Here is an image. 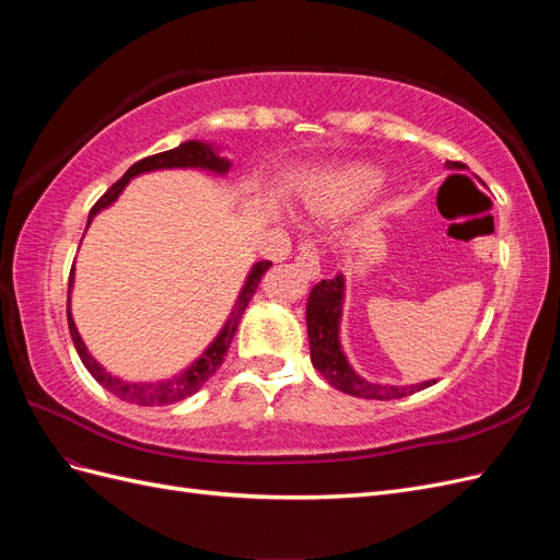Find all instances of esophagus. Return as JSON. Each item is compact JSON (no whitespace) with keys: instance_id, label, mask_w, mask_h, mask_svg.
<instances>
[{"instance_id":"34e87169","label":"esophagus","mask_w":560,"mask_h":560,"mask_svg":"<svg viewBox=\"0 0 560 560\" xmlns=\"http://www.w3.org/2000/svg\"><path fill=\"white\" fill-rule=\"evenodd\" d=\"M296 268L301 270L306 278H317L322 273V264H319V252L315 245L306 243L296 254Z\"/></svg>"}]
</instances>
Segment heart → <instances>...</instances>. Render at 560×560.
<instances>
[{
	"label": "heart",
	"instance_id": "heart-1",
	"mask_svg": "<svg viewBox=\"0 0 560 560\" xmlns=\"http://www.w3.org/2000/svg\"><path fill=\"white\" fill-rule=\"evenodd\" d=\"M381 182L378 171L371 165H350L346 171L336 173L322 189L317 191L313 206L325 214L346 212L352 206H358Z\"/></svg>",
	"mask_w": 560,
	"mask_h": 560
}]
</instances>
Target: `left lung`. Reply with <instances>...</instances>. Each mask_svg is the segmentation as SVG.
I'll return each instance as SVG.
<instances>
[{"mask_svg":"<svg viewBox=\"0 0 560 560\" xmlns=\"http://www.w3.org/2000/svg\"><path fill=\"white\" fill-rule=\"evenodd\" d=\"M446 165L463 167L460 161H446ZM341 306H343V276L322 280L313 287L311 299H308V313H306L311 360H313V366L322 376H325L329 385L352 397L387 401V399L409 397L434 383V381H428V383L406 385V387L374 385L354 374L343 358L341 343H338V319H341Z\"/></svg>","mask_w":560,"mask_h":560,"instance_id":"1","label":"left lung"}]
</instances>
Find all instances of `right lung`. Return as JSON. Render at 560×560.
I'll return each instance as SVG.
<instances>
[{"instance_id":"right-lung-1","label":"right lung","mask_w":560,"mask_h":560,"mask_svg":"<svg viewBox=\"0 0 560 560\" xmlns=\"http://www.w3.org/2000/svg\"><path fill=\"white\" fill-rule=\"evenodd\" d=\"M161 167H208V171H214V173H224L229 171V161L219 159L214 151L202 144V142H184L171 151H161V154H154V156H147L142 161H138L135 165H130V171L114 182L109 189L97 198L95 206L91 208V214H89V224L91 219L103 210L107 206H112V202L116 200V196L124 191V186L130 182V177L140 175V173H149V171H161ZM273 266L270 261H259L257 266L252 268V273L243 287L241 292V299L238 303H235V311L231 315V319L226 322V327L222 329V334L217 336V341L206 350V354L202 358L184 371L182 376L177 378H171V381H163V383H126V381H118L114 378L112 374H107V371L100 366L91 354L86 350V346H83L81 336L74 327V319H72V313L70 308H67V325H70V334H72V341H74V348L79 352V358L83 362V366H86L91 371V376L103 385L105 389H109L112 395H116L118 399L124 401H130V404H140V406H165V404H175V401H182L186 397H191L194 393H198V389L206 385V381L210 376H214V371L222 366L226 352L231 348V341L235 336V329H238L241 325V317L247 308V303L252 301V296L257 294V287L264 278L266 270ZM72 280H74V270L70 273V290H72Z\"/></svg>"}]
</instances>
